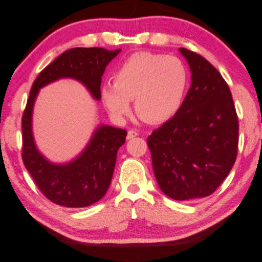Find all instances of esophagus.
I'll use <instances>...</instances> for the list:
<instances>
[{
  "instance_id": "obj_1",
  "label": "esophagus",
  "mask_w": 262,
  "mask_h": 262,
  "mask_svg": "<svg viewBox=\"0 0 262 262\" xmlns=\"http://www.w3.org/2000/svg\"><path fill=\"white\" fill-rule=\"evenodd\" d=\"M138 134H139V133H138L136 130H130V131H128V134H126V139L131 140V139H133V138L138 137Z\"/></svg>"
}]
</instances>
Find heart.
Returning a JSON list of instances; mask_svg holds the SVG:
<instances>
[{
  "instance_id": "1",
  "label": "heart",
  "mask_w": 262,
  "mask_h": 262,
  "mask_svg": "<svg viewBox=\"0 0 262 262\" xmlns=\"http://www.w3.org/2000/svg\"><path fill=\"white\" fill-rule=\"evenodd\" d=\"M187 83L186 68L178 58L140 51L119 66L114 84H102L100 96L110 114L119 118L129 113L130 101L134 100L141 120L156 124L177 113Z\"/></svg>"
}]
</instances>
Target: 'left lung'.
I'll list each match as a JSON object with an SVG mask.
<instances>
[{
  "label": "left lung",
  "mask_w": 262,
  "mask_h": 262,
  "mask_svg": "<svg viewBox=\"0 0 262 262\" xmlns=\"http://www.w3.org/2000/svg\"><path fill=\"white\" fill-rule=\"evenodd\" d=\"M191 70V86L176 115L147 138L156 181L178 201L212 194L233 168L238 118L219 71L200 54L179 48Z\"/></svg>",
  "instance_id": "left-lung-1"
}]
</instances>
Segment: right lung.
<instances>
[{
	"mask_svg": "<svg viewBox=\"0 0 262 262\" xmlns=\"http://www.w3.org/2000/svg\"><path fill=\"white\" fill-rule=\"evenodd\" d=\"M121 51L104 48H73L60 54L35 80L21 118L23 162L39 190L51 202L68 208H84L104 196L112 182L117 152L126 131L100 125L82 154L69 164L48 162L38 152L31 131V114L41 87L62 77L82 82L94 98L100 99L101 76L108 63Z\"/></svg>",
	"mask_w": 262,
	"mask_h": 262,
	"instance_id": "right-lung-1",
	"label": "right lung"
}]
</instances>
